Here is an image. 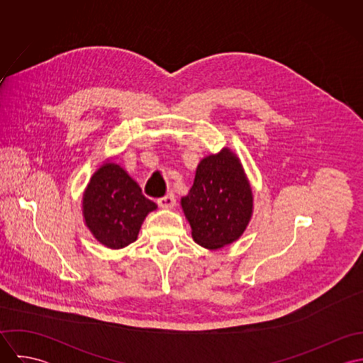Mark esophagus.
Wrapping results in <instances>:
<instances>
[{"instance_id":"1","label":"esophagus","mask_w":363,"mask_h":363,"mask_svg":"<svg viewBox=\"0 0 363 363\" xmlns=\"http://www.w3.org/2000/svg\"><path fill=\"white\" fill-rule=\"evenodd\" d=\"M157 204H159V207L170 209V208L174 207V204H176V197H174L173 193H169V194L160 197L157 200Z\"/></svg>"}]
</instances>
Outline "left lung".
Wrapping results in <instances>:
<instances>
[{"label":"left lung","mask_w":363,"mask_h":363,"mask_svg":"<svg viewBox=\"0 0 363 363\" xmlns=\"http://www.w3.org/2000/svg\"><path fill=\"white\" fill-rule=\"evenodd\" d=\"M182 208L200 246L215 250L239 239L253 209L252 189L239 159L229 150L204 157Z\"/></svg>","instance_id":"obj_1"}]
</instances>
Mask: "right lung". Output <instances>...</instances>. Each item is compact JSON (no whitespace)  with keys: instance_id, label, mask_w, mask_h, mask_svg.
<instances>
[{"instance_id":"right-lung-1","label":"right lung","mask_w":363,"mask_h":363,"mask_svg":"<svg viewBox=\"0 0 363 363\" xmlns=\"http://www.w3.org/2000/svg\"><path fill=\"white\" fill-rule=\"evenodd\" d=\"M156 204L114 163L104 164L84 194V216L94 236L110 249H123L137 240L145 216Z\"/></svg>"}]
</instances>
